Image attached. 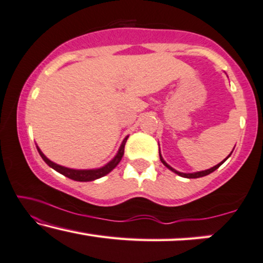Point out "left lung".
I'll use <instances>...</instances> for the list:
<instances>
[{
  "label": "left lung",
  "instance_id": "left-lung-1",
  "mask_svg": "<svg viewBox=\"0 0 263 263\" xmlns=\"http://www.w3.org/2000/svg\"><path fill=\"white\" fill-rule=\"evenodd\" d=\"M229 156H230V155H229ZM228 156V157H229ZM227 157V158H228ZM160 158H161V162H162V163H163L164 165H165V167H167L168 169H170V170H172V172H174V173H176L177 174V175H180V176H182V177H187V179H198V177H202V176H206V175H209V174H211V173H213L214 172V170H216V169H218V168H219L220 167V165L221 164H223V162L225 161V160H227V158H225V160L223 161V162H221V163H219V164H217V165H214V167H212V168H211V169H207V170H202V172H198V173H193V174H184V173H180V172H176V170L175 169H173L172 167H170V165H168L167 163H165V162H164V160H163V158H162V156H161V155H160Z\"/></svg>",
  "mask_w": 263,
  "mask_h": 263
}]
</instances>
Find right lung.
Returning <instances> with one entry per match:
<instances>
[{
    "label": "right lung",
    "instance_id": "1",
    "mask_svg": "<svg viewBox=\"0 0 263 263\" xmlns=\"http://www.w3.org/2000/svg\"><path fill=\"white\" fill-rule=\"evenodd\" d=\"M126 140H127V137L124 139L123 144H121V146H120L119 151H118L117 156L114 157L113 160L109 162V163H107L105 167H102L100 169H91V170H76V169H70V168L62 167V165H58L56 163H53L52 161H50L49 158H47L45 155H44L42 151L39 150V147H36V149H38L40 156H42L43 160L45 161L51 168L57 170L58 173L63 174V175L69 177V179H71V180L80 181V182H87V181H94L96 179H100V177L107 175V174H108L110 170H113L114 168L117 167L118 163H119V162L121 161V158H123V156H124L125 143H126Z\"/></svg>",
    "mask_w": 263,
    "mask_h": 263
}]
</instances>
